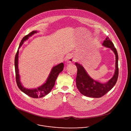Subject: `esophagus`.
Wrapping results in <instances>:
<instances>
[{
	"label": "esophagus",
	"instance_id": "esophagus-1",
	"mask_svg": "<svg viewBox=\"0 0 131 131\" xmlns=\"http://www.w3.org/2000/svg\"><path fill=\"white\" fill-rule=\"evenodd\" d=\"M75 58L73 57V56L71 55H69L67 56L66 59V61L67 63H72L74 61H75Z\"/></svg>",
	"mask_w": 131,
	"mask_h": 131
}]
</instances>
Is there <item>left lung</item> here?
<instances>
[{
    "mask_svg": "<svg viewBox=\"0 0 131 131\" xmlns=\"http://www.w3.org/2000/svg\"><path fill=\"white\" fill-rule=\"evenodd\" d=\"M102 45L111 49L115 56V69L112 79L105 83H101L92 79L83 67L75 62L77 68V75L76 77V86L80 92L84 96L92 97L99 98L110 91L115 85L118 75V54L112 41L107 37Z\"/></svg>",
    "mask_w": 131,
    "mask_h": 131,
    "instance_id": "obj_1",
    "label": "left lung"
}]
</instances>
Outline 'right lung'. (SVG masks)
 I'll use <instances>...</instances> for the list:
<instances>
[{
	"label": "right lung",
	"instance_id": "add662e5",
	"mask_svg": "<svg viewBox=\"0 0 131 131\" xmlns=\"http://www.w3.org/2000/svg\"><path fill=\"white\" fill-rule=\"evenodd\" d=\"M37 31H33L31 33H30L28 35L25 36L22 39L21 42L19 44L18 50L17 52V53L15 56V72H16V82L19 89L23 92L24 93L27 94L29 96L34 98H41L43 97L46 95H47L55 85V82L56 79L59 75V74L63 71L64 68L63 63H60L56 66H54L52 68L50 73L46 81V82L44 83L40 87L35 89H27L24 87L20 81V77L19 75V68H18V58H19V48L21 47V46L23 44L24 41L28 39V38L32 36L33 34L37 33Z\"/></svg>",
	"mask_w": 131,
	"mask_h": 131
}]
</instances>
